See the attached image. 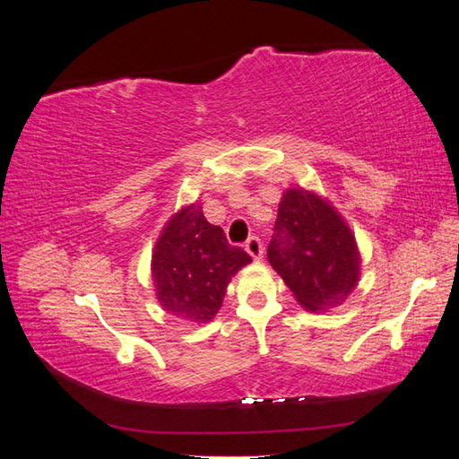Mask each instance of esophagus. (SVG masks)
Masks as SVG:
<instances>
[{"mask_svg":"<svg viewBox=\"0 0 459 459\" xmlns=\"http://www.w3.org/2000/svg\"><path fill=\"white\" fill-rule=\"evenodd\" d=\"M245 248H247V253L251 255L255 260H258V258H262V253H264V248H262V243H260V239L258 238H248L247 239V243H245Z\"/></svg>","mask_w":459,"mask_h":459,"instance_id":"esophagus-1","label":"esophagus"}]
</instances>
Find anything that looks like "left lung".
I'll list each match as a JSON object with an SVG mask.
<instances>
[{
    "mask_svg": "<svg viewBox=\"0 0 459 459\" xmlns=\"http://www.w3.org/2000/svg\"><path fill=\"white\" fill-rule=\"evenodd\" d=\"M268 260L310 312L341 304L358 283L354 235L329 203L289 189L277 208Z\"/></svg>",
    "mask_w": 459,
    "mask_h": 459,
    "instance_id": "obj_1",
    "label": "left lung"
}]
</instances>
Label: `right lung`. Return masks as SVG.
<instances>
[{
  "label": "right lung",
  "instance_id": "1",
  "mask_svg": "<svg viewBox=\"0 0 459 459\" xmlns=\"http://www.w3.org/2000/svg\"><path fill=\"white\" fill-rule=\"evenodd\" d=\"M228 243L220 226L208 224L201 206H186L169 224L152 253V280L166 312L204 324L220 310L231 277L251 262Z\"/></svg>",
  "mask_w": 459,
  "mask_h": 459
}]
</instances>
